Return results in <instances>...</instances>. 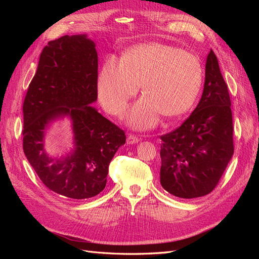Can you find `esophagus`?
Listing matches in <instances>:
<instances>
[{
  "mask_svg": "<svg viewBox=\"0 0 259 259\" xmlns=\"http://www.w3.org/2000/svg\"><path fill=\"white\" fill-rule=\"evenodd\" d=\"M140 142V138H138L137 136L135 135H128L127 138H126V143L127 145H134V144H137Z\"/></svg>",
  "mask_w": 259,
  "mask_h": 259,
  "instance_id": "34e87169",
  "label": "esophagus"
}]
</instances>
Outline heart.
I'll use <instances>...</instances> for the list:
<instances>
[{
  "label": "heart",
  "instance_id": "heart-1",
  "mask_svg": "<svg viewBox=\"0 0 259 259\" xmlns=\"http://www.w3.org/2000/svg\"><path fill=\"white\" fill-rule=\"evenodd\" d=\"M204 80V69L198 56L160 43L136 45L125 52L120 64L105 61L97 75L101 105L111 114H120L138 86L144 97L132 107L126 122L135 130H149L163 114L176 119L197 101Z\"/></svg>",
  "mask_w": 259,
  "mask_h": 259
}]
</instances>
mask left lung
<instances>
[{
    "label": "left lung",
    "instance_id": "obj_1",
    "mask_svg": "<svg viewBox=\"0 0 259 259\" xmlns=\"http://www.w3.org/2000/svg\"><path fill=\"white\" fill-rule=\"evenodd\" d=\"M228 88L210 50L202 97L190 116L161 136L160 183L170 194L194 199L213 191L233 155Z\"/></svg>",
    "mask_w": 259,
    "mask_h": 259
}]
</instances>
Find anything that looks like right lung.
<instances>
[{
    "mask_svg": "<svg viewBox=\"0 0 259 259\" xmlns=\"http://www.w3.org/2000/svg\"><path fill=\"white\" fill-rule=\"evenodd\" d=\"M98 56L88 34L65 35L43 49L23 101V152L41 182L64 197L83 200L105 189L109 164L125 144L124 132L101 115L97 100ZM67 118L73 148L51 156L45 138Z\"/></svg>",
    "mask_w": 259,
    "mask_h": 259,
    "instance_id": "right-lung-1",
    "label": "right lung"
}]
</instances>
